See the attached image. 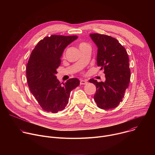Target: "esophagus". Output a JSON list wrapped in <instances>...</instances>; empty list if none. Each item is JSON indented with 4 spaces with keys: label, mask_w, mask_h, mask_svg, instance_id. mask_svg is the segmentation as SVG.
<instances>
[{
    "label": "esophagus",
    "mask_w": 155,
    "mask_h": 155,
    "mask_svg": "<svg viewBox=\"0 0 155 155\" xmlns=\"http://www.w3.org/2000/svg\"><path fill=\"white\" fill-rule=\"evenodd\" d=\"M86 83H87L86 80H80V84H86Z\"/></svg>",
    "instance_id": "obj_1"
}]
</instances>
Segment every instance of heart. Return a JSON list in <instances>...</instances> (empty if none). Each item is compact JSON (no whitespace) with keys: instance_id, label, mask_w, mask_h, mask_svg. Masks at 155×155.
<instances>
[{"instance_id":"obj_1","label":"heart","mask_w":155,"mask_h":155,"mask_svg":"<svg viewBox=\"0 0 155 155\" xmlns=\"http://www.w3.org/2000/svg\"><path fill=\"white\" fill-rule=\"evenodd\" d=\"M86 45H88L87 44H86V43H84V42H82L80 44V47H84V46H86Z\"/></svg>"}]
</instances>
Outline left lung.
Returning <instances> with one entry per match:
<instances>
[{
    "label": "left lung",
    "instance_id": "8db88e82",
    "mask_svg": "<svg viewBox=\"0 0 155 155\" xmlns=\"http://www.w3.org/2000/svg\"><path fill=\"white\" fill-rule=\"evenodd\" d=\"M90 35L97 47V65L105 74L104 82H97L93 78L89 80L96 86L94 99L101 109L114 108L122 101L130 81L127 51L112 37L97 33Z\"/></svg>",
    "mask_w": 155,
    "mask_h": 155
}]
</instances>
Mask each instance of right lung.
Instances as JSON below:
<instances>
[{
    "label": "right lung",
    "instance_id": "right-lung-1",
    "mask_svg": "<svg viewBox=\"0 0 155 155\" xmlns=\"http://www.w3.org/2000/svg\"><path fill=\"white\" fill-rule=\"evenodd\" d=\"M77 38L51 35L41 40L31 52L26 68L28 83L31 93L46 112L56 114L64 110L71 92L80 84L76 78L60 83L56 76L64 49Z\"/></svg>",
    "mask_w": 155,
    "mask_h": 155
}]
</instances>
